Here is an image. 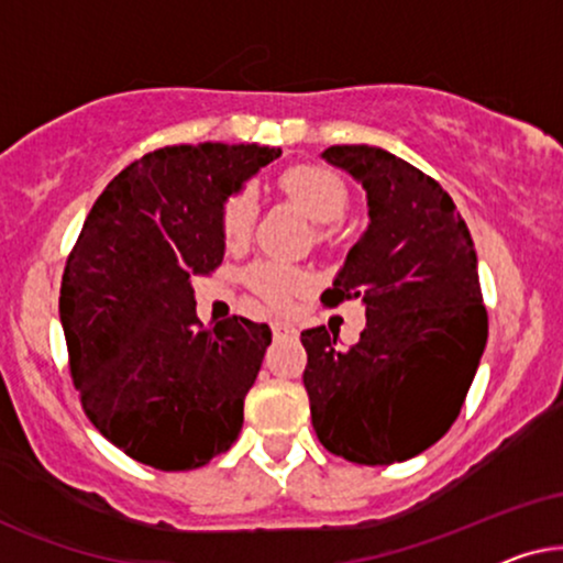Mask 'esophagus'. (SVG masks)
I'll return each mask as SVG.
<instances>
[{
    "instance_id": "esophagus-1",
    "label": "esophagus",
    "mask_w": 563,
    "mask_h": 563,
    "mask_svg": "<svg viewBox=\"0 0 563 563\" xmlns=\"http://www.w3.org/2000/svg\"><path fill=\"white\" fill-rule=\"evenodd\" d=\"M273 334H275V340H283V336H296L298 332L294 324H288V321H275Z\"/></svg>"
}]
</instances>
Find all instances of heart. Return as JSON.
<instances>
[{
	"label": "heart",
	"mask_w": 563,
	"mask_h": 563,
	"mask_svg": "<svg viewBox=\"0 0 563 563\" xmlns=\"http://www.w3.org/2000/svg\"><path fill=\"white\" fill-rule=\"evenodd\" d=\"M280 190L288 200L301 208L317 227H334L344 219L350 206L347 187L334 172L317 164H296L280 175ZM257 200L250 190H239L223 200L221 208V234L227 244H242L252 234ZM246 286L260 298H265L275 309H286L290 298L309 286V277L294 267L277 265V262H257L246 273Z\"/></svg>",
	"instance_id": "1"
}]
</instances>
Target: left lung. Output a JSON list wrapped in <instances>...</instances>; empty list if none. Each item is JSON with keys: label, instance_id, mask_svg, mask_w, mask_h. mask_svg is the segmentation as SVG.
Wrapping results in <instances>:
<instances>
[{"label": "left lung", "instance_id": "obj_1", "mask_svg": "<svg viewBox=\"0 0 563 563\" xmlns=\"http://www.w3.org/2000/svg\"><path fill=\"white\" fill-rule=\"evenodd\" d=\"M324 159L368 195V229L321 301L363 298L352 347L340 329L301 332L311 424L329 453L391 466L438 443L461 415L486 347L474 239L443 187L378 146H329Z\"/></svg>", "mask_w": 563, "mask_h": 563}]
</instances>
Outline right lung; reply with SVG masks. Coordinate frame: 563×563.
<instances>
[{
    "label": "right lung",
    "mask_w": 563,
    "mask_h": 563,
    "mask_svg": "<svg viewBox=\"0 0 563 563\" xmlns=\"http://www.w3.org/2000/svg\"><path fill=\"white\" fill-rule=\"evenodd\" d=\"M277 156L156 148L112 177L81 227L58 298L69 368L89 422L133 461L200 468L242 432L273 332L244 317L203 327L190 277L221 265L223 200Z\"/></svg>",
    "instance_id": "right-lung-1"
}]
</instances>
